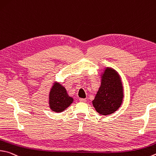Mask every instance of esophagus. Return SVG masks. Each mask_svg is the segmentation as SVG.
<instances>
[{"instance_id":"esophagus-1","label":"esophagus","mask_w":156,"mask_h":156,"mask_svg":"<svg viewBox=\"0 0 156 156\" xmlns=\"http://www.w3.org/2000/svg\"><path fill=\"white\" fill-rule=\"evenodd\" d=\"M80 101H81V102H86L87 101V100L86 99H84V98H80Z\"/></svg>"}]
</instances>
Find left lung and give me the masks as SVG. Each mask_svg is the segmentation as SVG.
Listing matches in <instances>:
<instances>
[{
    "instance_id": "obj_1",
    "label": "left lung",
    "mask_w": 156,
    "mask_h": 156,
    "mask_svg": "<svg viewBox=\"0 0 156 156\" xmlns=\"http://www.w3.org/2000/svg\"><path fill=\"white\" fill-rule=\"evenodd\" d=\"M93 105L99 114H112L120 107L123 100V88L120 78L115 70L108 68L101 78Z\"/></svg>"
}]
</instances>
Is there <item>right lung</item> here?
Returning <instances> with one entry per match:
<instances>
[{"label":"right lung","mask_w":156,"mask_h":156,"mask_svg":"<svg viewBox=\"0 0 156 156\" xmlns=\"http://www.w3.org/2000/svg\"><path fill=\"white\" fill-rule=\"evenodd\" d=\"M73 102V98L68 95L66 89L60 84H55L50 92L49 104L55 112H60Z\"/></svg>","instance_id":"obj_1"}]
</instances>
